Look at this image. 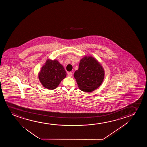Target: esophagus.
<instances>
[{
  "label": "esophagus",
  "instance_id": "34e87169",
  "mask_svg": "<svg viewBox=\"0 0 147 147\" xmlns=\"http://www.w3.org/2000/svg\"><path fill=\"white\" fill-rule=\"evenodd\" d=\"M68 75L69 77L72 76V75H73L72 73V72L68 73Z\"/></svg>",
  "mask_w": 147,
  "mask_h": 147
}]
</instances>
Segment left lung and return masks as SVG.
I'll use <instances>...</instances> for the list:
<instances>
[{
    "instance_id": "left-lung-1",
    "label": "left lung",
    "mask_w": 147,
    "mask_h": 147,
    "mask_svg": "<svg viewBox=\"0 0 147 147\" xmlns=\"http://www.w3.org/2000/svg\"><path fill=\"white\" fill-rule=\"evenodd\" d=\"M74 77L81 90L92 92L98 88L105 78V70L101 65L92 56H85L81 59L79 68Z\"/></svg>"
}]
</instances>
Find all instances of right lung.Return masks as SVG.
Returning <instances> with one entry per match:
<instances>
[{
	"label": "right lung",
	"instance_id": "add662e5",
	"mask_svg": "<svg viewBox=\"0 0 147 147\" xmlns=\"http://www.w3.org/2000/svg\"><path fill=\"white\" fill-rule=\"evenodd\" d=\"M66 77V72L58 61L50 59H47L38 75L42 86L50 90L56 88Z\"/></svg>",
	"mask_w": 147,
	"mask_h": 147
}]
</instances>
